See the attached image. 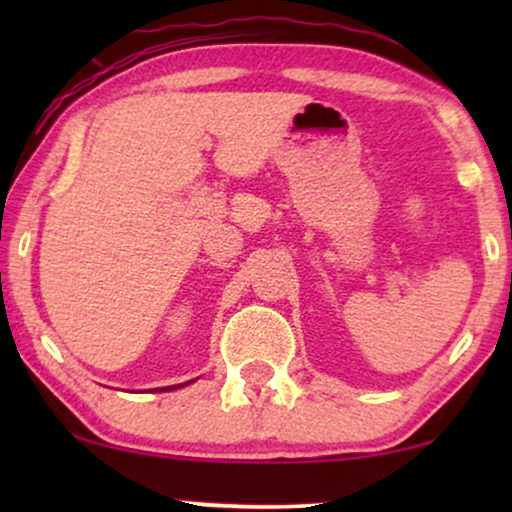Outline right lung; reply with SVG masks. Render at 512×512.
I'll return each instance as SVG.
<instances>
[{
	"label": "right lung",
	"instance_id": "1",
	"mask_svg": "<svg viewBox=\"0 0 512 512\" xmlns=\"http://www.w3.org/2000/svg\"><path fill=\"white\" fill-rule=\"evenodd\" d=\"M186 384H191V382H184V384H174V387H163V389H158V391H174V389H181V387H186Z\"/></svg>",
	"mask_w": 512,
	"mask_h": 512
}]
</instances>
